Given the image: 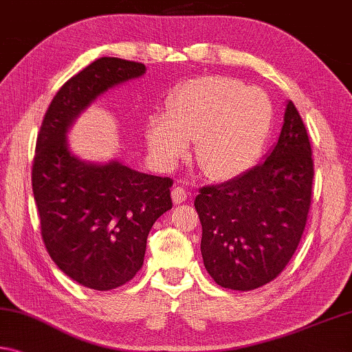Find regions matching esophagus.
<instances>
[{
	"label": "esophagus",
	"instance_id": "34e87169",
	"mask_svg": "<svg viewBox=\"0 0 352 352\" xmlns=\"http://www.w3.org/2000/svg\"><path fill=\"white\" fill-rule=\"evenodd\" d=\"M172 200H174V204H182L185 202V200L188 199V192L186 189L183 186H175L172 188Z\"/></svg>",
	"mask_w": 352,
	"mask_h": 352
}]
</instances>
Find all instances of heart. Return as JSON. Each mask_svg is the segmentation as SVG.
<instances>
[{
	"mask_svg": "<svg viewBox=\"0 0 352 352\" xmlns=\"http://www.w3.org/2000/svg\"><path fill=\"white\" fill-rule=\"evenodd\" d=\"M169 114L147 122L146 138L161 163L175 164L196 141L194 160L208 178L241 175L263 148L271 122V102L258 87L228 76L186 81L167 102Z\"/></svg>",
	"mask_w": 352,
	"mask_h": 352,
	"instance_id": "heart-1",
	"label": "heart"
}]
</instances>
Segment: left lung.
<instances>
[{"instance_id": "left-lung-1", "label": "left lung", "mask_w": 352, "mask_h": 352, "mask_svg": "<svg viewBox=\"0 0 352 352\" xmlns=\"http://www.w3.org/2000/svg\"><path fill=\"white\" fill-rule=\"evenodd\" d=\"M314 160L305 125L287 102L278 141L263 163L194 200L202 224L204 265L217 285L249 292L292 260L310 210Z\"/></svg>"}]
</instances>
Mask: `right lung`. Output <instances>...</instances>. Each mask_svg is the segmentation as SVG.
<instances>
[{
  "label": "right lung",
  "instance_id": "1",
  "mask_svg": "<svg viewBox=\"0 0 352 352\" xmlns=\"http://www.w3.org/2000/svg\"><path fill=\"white\" fill-rule=\"evenodd\" d=\"M144 74L141 63L94 60L59 89L37 135L32 192L42 239L64 274L98 292L125 285L142 267L150 228L172 208V180L117 160L86 163L65 135L97 97Z\"/></svg>",
  "mask_w": 352,
  "mask_h": 352
}]
</instances>
